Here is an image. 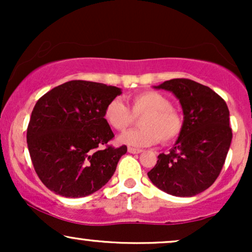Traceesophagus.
Returning a JSON list of instances; mask_svg holds the SVG:
<instances>
[{
  "instance_id": "34e87169",
  "label": "esophagus",
  "mask_w": 252,
  "mask_h": 252,
  "mask_svg": "<svg viewBox=\"0 0 252 252\" xmlns=\"http://www.w3.org/2000/svg\"><path fill=\"white\" fill-rule=\"evenodd\" d=\"M128 152H129V153H131V154H140V153L142 152V150H141V149H137V148H132V147H129V148H128Z\"/></svg>"
}]
</instances>
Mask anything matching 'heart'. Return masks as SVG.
<instances>
[{
	"instance_id": "heart-1",
	"label": "heart",
	"mask_w": 252,
	"mask_h": 252,
	"mask_svg": "<svg viewBox=\"0 0 252 252\" xmlns=\"http://www.w3.org/2000/svg\"><path fill=\"white\" fill-rule=\"evenodd\" d=\"M130 110L122 100H110L104 109V120L112 129L124 131L140 118V129L118 136L120 143L132 147L153 146L161 141H174L182 130L181 115L172 108L170 100L156 91H142L129 98ZM132 112L130 113L129 111Z\"/></svg>"
}]
</instances>
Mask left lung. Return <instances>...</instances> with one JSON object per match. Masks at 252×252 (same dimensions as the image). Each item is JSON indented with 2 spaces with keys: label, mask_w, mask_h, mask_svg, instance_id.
Masks as SVG:
<instances>
[{
  "label": "left lung",
  "mask_w": 252,
  "mask_h": 252,
  "mask_svg": "<svg viewBox=\"0 0 252 252\" xmlns=\"http://www.w3.org/2000/svg\"><path fill=\"white\" fill-rule=\"evenodd\" d=\"M154 89L178 98L182 130L169 154H160L148 178L170 195L194 196L207 189L224 166L232 140L225 100L209 86L190 79H170Z\"/></svg>",
  "instance_id": "1"
}]
</instances>
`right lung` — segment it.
Wrapping results in <instances>:
<instances>
[{"label": "right lung", "mask_w": 252, "mask_h": 252, "mask_svg": "<svg viewBox=\"0 0 252 252\" xmlns=\"http://www.w3.org/2000/svg\"><path fill=\"white\" fill-rule=\"evenodd\" d=\"M121 94L116 86L71 80L37 100L28 124L27 144L34 169L48 189L80 198L108 184L126 147L108 146L114 132L103 114Z\"/></svg>", "instance_id": "obj_1"}]
</instances>
